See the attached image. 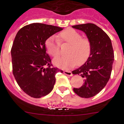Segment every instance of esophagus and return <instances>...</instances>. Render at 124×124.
Listing matches in <instances>:
<instances>
[{
	"instance_id": "esophagus-1",
	"label": "esophagus",
	"mask_w": 124,
	"mask_h": 124,
	"mask_svg": "<svg viewBox=\"0 0 124 124\" xmlns=\"http://www.w3.org/2000/svg\"><path fill=\"white\" fill-rule=\"evenodd\" d=\"M63 73H64L65 75H66L70 76V77H72V76L73 75L72 73L70 72V71H67V70H65V71H64V72H63Z\"/></svg>"
}]
</instances>
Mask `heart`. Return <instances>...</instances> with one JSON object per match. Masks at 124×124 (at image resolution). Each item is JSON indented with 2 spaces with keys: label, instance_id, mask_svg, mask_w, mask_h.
<instances>
[{
  "label": "heart",
  "instance_id": "1",
  "mask_svg": "<svg viewBox=\"0 0 124 124\" xmlns=\"http://www.w3.org/2000/svg\"><path fill=\"white\" fill-rule=\"evenodd\" d=\"M60 42L70 44L67 51V56L57 57L53 61L54 64L60 69H72L77 63L81 65L85 63L90 56L92 48L90 40L82 38V35L73 29H67L59 33L57 38L51 36L46 40L45 45L47 51L54 57L60 54Z\"/></svg>",
  "mask_w": 124,
  "mask_h": 124
}]
</instances>
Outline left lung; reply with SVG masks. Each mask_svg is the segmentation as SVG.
<instances>
[{"mask_svg":"<svg viewBox=\"0 0 124 124\" xmlns=\"http://www.w3.org/2000/svg\"><path fill=\"white\" fill-rule=\"evenodd\" d=\"M72 28L82 31L91 43V52L85 63L72 71L84 78V83L73 88L81 98L94 96L106 85L111 77L114 55L111 39L100 27L93 23L77 24Z\"/></svg>","mask_w":124,"mask_h":124,"instance_id":"1","label":"left lung"}]
</instances>
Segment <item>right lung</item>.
Listing matches in <instances>:
<instances>
[{
    "label": "right lung",
    "instance_id": "1",
    "mask_svg": "<svg viewBox=\"0 0 124 124\" xmlns=\"http://www.w3.org/2000/svg\"><path fill=\"white\" fill-rule=\"evenodd\" d=\"M63 28L43 23L24 26L16 33L11 49L13 73L28 95L39 98L48 94L55 83V75L62 70L53 67L46 52V41Z\"/></svg>",
    "mask_w": 124,
    "mask_h": 124
}]
</instances>
